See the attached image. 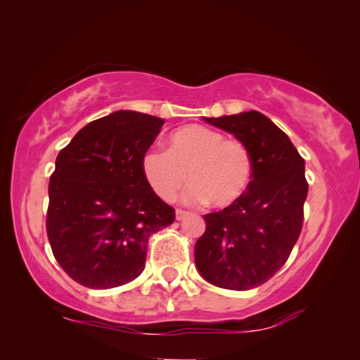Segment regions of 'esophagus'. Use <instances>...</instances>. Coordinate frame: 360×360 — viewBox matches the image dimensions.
I'll return each mask as SVG.
<instances>
[{
  "label": "esophagus",
  "mask_w": 360,
  "mask_h": 360,
  "mask_svg": "<svg viewBox=\"0 0 360 360\" xmlns=\"http://www.w3.org/2000/svg\"><path fill=\"white\" fill-rule=\"evenodd\" d=\"M190 213H188V211H184V210H176L175 211V218L176 219H179V221H181V219H185L186 218V216H188Z\"/></svg>",
  "instance_id": "1"
}]
</instances>
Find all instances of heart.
Returning <instances> with one entry per match:
<instances>
[{
	"instance_id": "heart-1",
	"label": "heart",
	"mask_w": 360,
	"mask_h": 360,
	"mask_svg": "<svg viewBox=\"0 0 360 360\" xmlns=\"http://www.w3.org/2000/svg\"><path fill=\"white\" fill-rule=\"evenodd\" d=\"M144 179L159 198L170 201L184 188L188 203L228 208L243 198L254 179V160L248 146L211 127L188 124L169 136V150H146L141 160Z\"/></svg>"
}]
</instances>
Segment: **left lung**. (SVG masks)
<instances>
[{"mask_svg":"<svg viewBox=\"0 0 360 360\" xmlns=\"http://www.w3.org/2000/svg\"><path fill=\"white\" fill-rule=\"evenodd\" d=\"M203 120L248 146L254 179L238 203L205 214L206 231L195 244V264L206 282L244 292L274 277L297 243L308 195L304 160L262 112Z\"/></svg>","mask_w":360,"mask_h":360,"instance_id":"1","label":"left lung"}]
</instances>
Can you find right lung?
<instances>
[{"instance_id":"obj_1","label":"right lung","mask_w":360,"mask_h":360,"mask_svg":"<svg viewBox=\"0 0 360 360\" xmlns=\"http://www.w3.org/2000/svg\"><path fill=\"white\" fill-rule=\"evenodd\" d=\"M164 122L120 110L88 122L58 152L47 236L57 262L83 287L115 288L139 277L149 236L175 221L141 169Z\"/></svg>"}]
</instances>
